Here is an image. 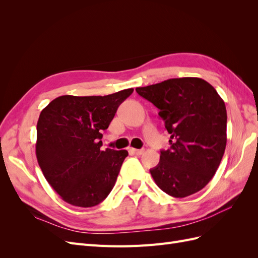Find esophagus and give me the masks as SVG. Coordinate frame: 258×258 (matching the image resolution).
Segmentation results:
<instances>
[{
    "instance_id": "34e87169",
    "label": "esophagus",
    "mask_w": 258,
    "mask_h": 258,
    "mask_svg": "<svg viewBox=\"0 0 258 258\" xmlns=\"http://www.w3.org/2000/svg\"><path fill=\"white\" fill-rule=\"evenodd\" d=\"M132 152H134V154L140 156V155H143V154H144L145 150H144V148H141V150H137V148H132Z\"/></svg>"
}]
</instances>
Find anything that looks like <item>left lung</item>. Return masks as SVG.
<instances>
[{"mask_svg":"<svg viewBox=\"0 0 258 258\" xmlns=\"http://www.w3.org/2000/svg\"><path fill=\"white\" fill-rule=\"evenodd\" d=\"M140 96L159 110L171 135L151 174L170 196L184 198L211 181L225 152L227 112L212 85L198 77L171 79L138 87Z\"/></svg>","mask_w":258,"mask_h":258,"instance_id":"8db88e82","label":"left lung"}]
</instances>
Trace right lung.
Returning <instances> with one entry per match:
<instances>
[{"mask_svg": "<svg viewBox=\"0 0 258 258\" xmlns=\"http://www.w3.org/2000/svg\"><path fill=\"white\" fill-rule=\"evenodd\" d=\"M134 89L107 96H61L41 112L36 158L42 172L68 204L90 208L111 192L127 151L102 146V130Z\"/></svg>", "mask_w": 258, "mask_h": 258, "instance_id": "right-lung-1", "label": "right lung"}]
</instances>
